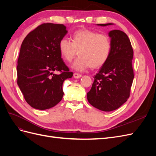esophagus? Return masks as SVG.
<instances>
[{
    "label": "esophagus",
    "instance_id": "1",
    "mask_svg": "<svg viewBox=\"0 0 156 156\" xmlns=\"http://www.w3.org/2000/svg\"><path fill=\"white\" fill-rule=\"evenodd\" d=\"M81 76H82V75L80 73H74V74H73V77L75 79H79L80 77H81Z\"/></svg>",
    "mask_w": 156,
    "mask_h": 156
}]
</instances>
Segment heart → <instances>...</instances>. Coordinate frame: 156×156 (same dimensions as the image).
I'll return each mask as SVG.
<instances>
[{"instance_id": "obj_1", "label": "heart", "mask_w": 156, "mask_h": 156, "mask_svg": "<svg viewBox=\"0 0 156 156\" xmlns=\"http://www.w3.org/2000/svg\"><path fill=\"white\" fill-rule=\"evenodd\" d=\"M72 41L61 39L58 49L63 59L72 62L77 54L79 57L72 64L77 71H83L89 66L97 68L104 64L109 58L112 43L109 36L88 29L75 31L72 35Z\"/></svg>"}]
</instances>
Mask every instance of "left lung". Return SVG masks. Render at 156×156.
<instances>
[{"mask_svg":"<svg viewBox=\"0 0 156 156\" xmlns=\"http://www.w3.org/2000/svg\"><path fill=\"white\" fill-rule=\"evenodd\" d=\"M108 36L112 43L111 55L94 77L92 87L87 93L90 104L106 112L116 110L126 102L134 78L133 50L128 36L119 30L110 31Z\"/></svg>","mask_w":156,"mask_h":156,"instance_id":"left-lung-1","label":"left lung"}]
</instances>
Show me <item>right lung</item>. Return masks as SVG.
<instances>
[{"label":"right lung","instance_id":"right-lung-1","mask_svg":"<svg viewBox=\"0 0 156 156\" xmlns=\"http://www.w3.org/2000/svg\"><path fill=\"white\" fill-rule=\"evenodd\" d=\"M62 24L44 23L25 37L17 60V84L32 107L45 110L62 100L64 80L73 72L61 58L58 44L67 34ZM59 71L60 74L54 72Z\"/></svg>","mask_w":156,"mask_h":156}]
</instances>
